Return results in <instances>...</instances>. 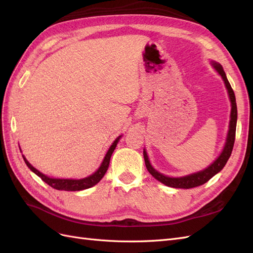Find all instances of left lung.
I'll return each mask as SVG.
<instances>
[{"label": "left lung", "mask_w": 253, "mask_h": 253, "mask_svg": "<svg viewBox=\"0 0 253 253\" xmlns=\"http://www.w3.org/2000/svg\"><path fill=\"white\" fill-rule=\"evenodd\" d=\"M213 66L215 70L218 72L219 75L222 77L223 82H225L226 88L228 90L230 100H231V105H232V108H231V120H230V128H229V132L227 136V142L225 148H223L222 153L220 156L216 159L213 164H211L208 169L195 172V174L185 176V177H180V178H170L168 176H164L160 172H158L153 167H151L146 151H143L144 155V160H145V165L147 170L150 172L151 176L155 177L158 181L162 182L163 184L170 186V187H176V189H192V187H196L199 185H203L206 182H208L214 175L217 174L218 171H220L223 167H225L227 161L229 160V158L231 156V153H232L233 145H234V141H235V131H236V121H237V108H236V102H235V95H234V91L231 88V84L228 82L227 76L225 71H223L222 67L219 63L213 62Z\"/></svg>", "instance_id": "8db88e82"}]
</instances>
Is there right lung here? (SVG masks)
<instances>
[{"label":"right lung","mask_w":253,"mask_h":253,"mask_svg":"<svg viewBox=\"0 0 253 253\" xmlns=\"http://www.w3.org/2000/svg\"><path fill=\"white\" fill-rule=\"evenodd\" d=\"M120 138H118L115 140L112 145L110 146L109 150H108V153L104 159V161L100 165V168L94 172V174L84 178V179H79V180H73V179H55V178H49L45 175H43L42 172H40L38 169H36L33 165H31L28 163V161L26 159L23 157L24 161L26 163V165L28 168L31 169V170H33L36 175L39 176L43 181L45 183H47L49 186H52L53 189L56 190H61V191H82V190H85V189H89V187L95 185L96 183H98L100 181V179L104 177V175L106 174V171L109 168V163H110V158L111 155L114 151L115 147H117V144Z\"/></svg>","instance_id":"1"}]
</instances>
